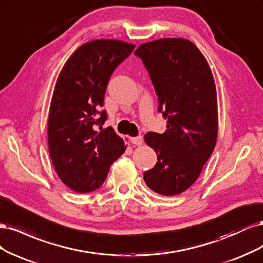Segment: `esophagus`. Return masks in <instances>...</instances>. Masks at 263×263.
Wrapping results in <instances>:
<instances>
[{
    "instance_id": "34e87169",
    "label": "esophagus",
    "mask_w": 263,
    "mask_h": 263,
    "mask_svg": "<svg viewBox=\"0 0 263 263\" xmlns=\"http://www.w3.org/2000/svg\"><path fill=\"white\" fill-rule=\"evenodd\" d=\"M130 140L134 144V145H142V143H143V138L141 137V135H139V137H135V138H131Z\"/></svg>"
}]
</instances>
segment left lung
Wrapping results in <instances>:
<instances>
[{"instance_id": "8db88e82", "label": "left lung", "mask_w": 263, "mask_h": 263, "mask_svg": "<svg viewBox=\"0 0 263 263\" xmlns=\"http://www.w3.org/2000/svg\"><path fill=\"white\" fill-rule=\"evenodd\" d=\"M142 59L158 97V112L167 130L147 132V145L157 154L154 168L143 175L147 187L176 196L198 179L216 144L217 100L213 75L205 58L191 41L158 39L141 45Z\"/></svg>"}]
</instances>
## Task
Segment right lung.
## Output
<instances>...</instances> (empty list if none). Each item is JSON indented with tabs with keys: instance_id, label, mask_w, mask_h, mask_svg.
I'll return each instance as SVG.
<instances>
[{
	"instance_id": "obj_1",
	"label": "right lung",
	"mask_w": 263,
	"mask_h": 263,
	"mask_svg": "<svg viewBox=\"0 0 263 263\" xmlns=\"http://www.w3.org/2000/svg\"><path fill=\"white\" fill-rule=\"evenodd\" d=\"M134 45L99 39L81 46L59 75L48 120L49 154L70 189L86 193L104 183L111 164L126 148L107 120L105 92L117 66Z\"/></svg>"
}]
</instances>
